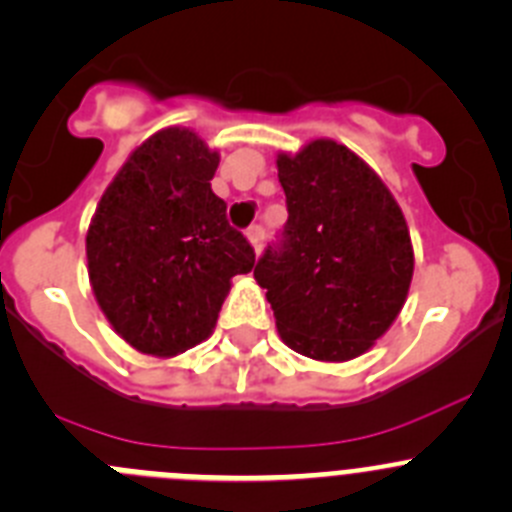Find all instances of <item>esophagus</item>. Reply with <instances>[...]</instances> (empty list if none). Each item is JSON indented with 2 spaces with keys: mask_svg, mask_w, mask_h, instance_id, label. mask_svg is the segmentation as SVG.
<instances>
[{
  "mask_svg": "<svg viewBox=\"0 0 512 512\" xmlns=\"http://www.w3.org/2000/svg\"><path fill=\"white\" fill-rule=\"evenodd\" d=\"M247 240H250V245L255 247V255H260V250H262V240H265V229L262 227H250L247 229Z\"/></svg>",
  "mask_w": 512,
  "mask_h": 512,
  "instance_id": "esophagus-1",
  "label": "esophagus"
}]
</instances>
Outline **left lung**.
<instances>
[{
  "instance_id": "1",
  "label": "left lung",
  "mask_w": 512,
  "mask_h": 512,
  "mask_svg": "<svg viewBox=\"0 0 512 512\" xmlns=\"http://www.w3.org/2000/svg\"><path fill=\"white\" fill-rule=\"evenodd\" d=\"M288 199L283 242L255 280L267 290L285 346L341 364L369 351L407 303L414 247L407 219L381 176L333 138L278 154Z\"/></svg>"
}]
</instances>
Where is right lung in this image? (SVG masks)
<instances>
[{
	"mask_svg": "<svg viewBox=\"0 0 512 512\" xmlns=\"http://www.w3.org/2000/svg\"><path fill=\"white\" fill-rule=\"evenodd\" d=\"M219 151L191 128L148 136L103 191L88 234V278L113 331L156 358L212 336L234 275L255 267L209 181Z\"/></svg>",
	"mask_w": 512,
	"mask_h": 512,
	"instance_id": "add662e5",
	"label": "right lung"
}]
</instances>
